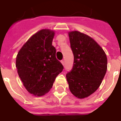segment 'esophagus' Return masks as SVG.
<instances>
[{"instance_id":"esophagus-1","label":"esophagus","mask_w":121,"mask_h":121,"mask_svg":"<svg viewBox=\"0 0 121 121\" xmlns=\"http://www.w3.org/2000/svg\"><path fill=\"white\" fill-rule=\"evenodd\" d=\"M61 63H62L63 65H65V61L64 60H61Z\"/></svg>"}]
</instances>
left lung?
Returning <instances> with one entry per match:
<instances>
[{"instance_id": "1", "label": "left lung", "mask_w": 121, "mask_h": 121, "mask_svg": "<svg viewBox=\"0 0 121 121\" xmlns=\"http://www.w3.org/2000/svg\"><path fill=\"white\" fill-rule=\"evenodd\" d=\"M69 36L74 60L66 77L71 93L82 99L99 87L107 70V58L99 44L87 35L72 31Z\"/></svg>"}]
</instances>
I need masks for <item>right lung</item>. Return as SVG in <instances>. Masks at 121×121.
<instances>
[{"mask_svg": "<svg viewBox=\"0 0 121 121\" xmlns=\"http://www.w3.org/2000/svg\"><path fill=\"white\" fill-rule=\"evenodd\" d=\"M54 32L42 29L30 37L17 53L16 67L26 89L41 96L48 93L63 66L52 46Z\"/></svg>", "mask_w": 121, "mask_h": 121, "instance_id": "right-lung-1", "label": "right lung"}]
</instances>
